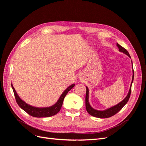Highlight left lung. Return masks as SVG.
<instances>
[{"label": "left lung", "instance_id": "1", "mask_svg": "<svg viewBox=\"0 0 146 146\" xmlns=\"http://www.w3.org/2000/svg\"><path fill=\"white\" fill-rule=\"evenodd\" d=\"M117 46L118 47L119 50L121 52H123V54H126L127 56H129L130 58H131L130 55H129V52L125 49V48L122 47L118 43H117ZM131 64H132V68H133V63H132V61H131ZM132 70H133V76H132V80H131V85L130 87V90L129 92L125 97V98L122 100L121 102H119L117 105L113 106V107L107 108V110H97L94 108H92L91 106L90 105L89 103V90H88V88L86 86V98H85V104H86V109L88 113H89L90 115L96 117H99V118H108L111 116H114V114H116L117 112H119L120 110L123 108V106H124L127 103V102L129 101L130 94H131V85L132 83H133V78H134V70L133 68H132Z\"/></svg>", "mask_w": 146, "mask_h": 146}]
</instances>
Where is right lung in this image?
<instances>
[{
    "label": "right lung",
    "mask_w": 146,
    "mask_h": 146,
    "mask_svg": "<svg viewBox=\"0 0 146 146\" xmlns=\"http://www.w3.org/2000/svg\"><path fill=\"white\" fill-rule=\"evenodd\" d=\"M74 86H75V84H72V85H70L69 87L66 88L63 93L61 94L58 101H57L54 105L51 106V107L39 108V107H33V106L30 105L25 102L24 100H22L19 98V96L17 95L15 89L14 88V87H13L11 83V87L13 90V92H14V94L15 96V99H16L17 104H18V105L24 110V111H25L26 113H27L29 114H30V116L35 117H50L52 116H54L56 114L58 113L60 111L61 107H62L63 102L65 96L68 94V92L71 90Z\"/></svg>",
    "instance_id": "obj_1"
}]
</instances>
